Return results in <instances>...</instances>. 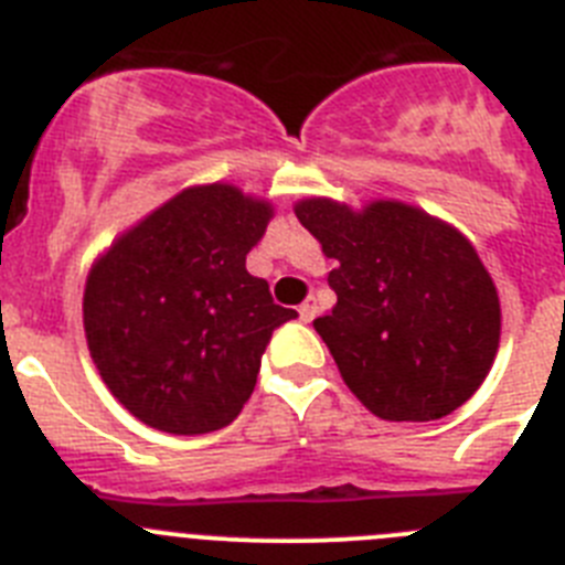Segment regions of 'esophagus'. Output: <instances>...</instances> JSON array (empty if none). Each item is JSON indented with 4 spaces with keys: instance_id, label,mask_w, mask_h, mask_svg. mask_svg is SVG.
Masks as SVG:
<instances>
[{
    "instance_id": "esophagus-1",
    "label": "esophagus",
    "mask_w": 565,
    "mask_h": 565,
    "mask_svg": "<svg viewBox=\"0 0 565 565\" xmlns=\"http://www.w3.org/2000/svg\"><path fill=\"white\" fill-rule=\"evenodd\" d=\"M317 311H319L317 297H308L306 302H302V306H299V319H302V322H311V319L317 317Z\"/></svg>"
}]
</instances>
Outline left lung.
I'll return each instance as SVG.
<instances>
[{
  "label": "left lung",
  "instance_id": "1",
  "mask_svg": "<svg viewBox=\"0 0 565 565\" xmlns=\"http://www.w3.org/2000/svg\"><path fill=\"white\" fill-rule=\"evenodd\" d=\"M337 259V306L313 328L353 396L384 422H436L481 387L501 342V302L458 228L398 201L353 212L328 198L294 206Z\"/></svg>",
  "mask_w": 565,
  "mask_h": 565
}]
</instances>
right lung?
<instances>
[{"instance_id": "1", "label": "right lung", "mask_w": 565, "mask_h": 565, "mask_svg": "<svg viewBox=\"0 0 565 565\" xmlns=\"http://www.w3.org/2000/svg\"><path fill=\"white\" fill-rule=\"evenodd\" d=\"M271 214L228 183L183 189L89 268V356L138 422L201 436L239 416L268 339L297 317L246 271Z\"/></svg>"}]
</instances>
